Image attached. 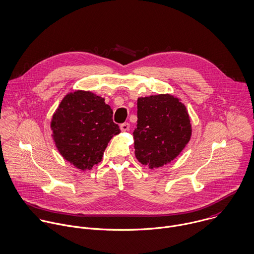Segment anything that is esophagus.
Segmentation results:
<instances>
[{
  "label": "esophagus",
  "instance_id": "1",
  "mask_svg": "<svg viewBox=\"0 0 254 254\" xmlns=\"http://www.w3.org/2000/svg\"><path fill=\"white\" fill-rule=\"evenodd\" d=\"M129 128H130V124H129V123H127V122H125V123H123V124H121V125H120V130H121L122 132H126V131H128V130H129Z\"/></svg>",
  "mask_w": 254,
  "mask_h": 254
}]
</instances>
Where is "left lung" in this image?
Masks as SVG:
<instances>
[{
    "instance_id": "left-lung-1",
    "label": "left lung",
    "mask_w": 254,
    "mask_h": 254,
    "mask_svg": "<svg viewBox=\"0 0 254 254\" xmlns=\"http://www.w3.org/2000/svg\"><path fill=\"white\" fill-rule=\"evenodd\" d=\"M137 109V128L133 132L135 156L150 169L163 167L177 158L190 139L188 110L171 94L140 97Z\"/></svg>"
}]
</instances>
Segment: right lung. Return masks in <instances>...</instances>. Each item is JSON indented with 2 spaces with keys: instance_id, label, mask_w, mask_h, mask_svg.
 Segmentation results:
<instances>
[{
  "instance_id": "add662e5",
  "label": "right lung",
  "mask_w": 254,
  "mask_h": 254,
  "mask_svg": "<svg viewBox=\"0 0 254 254\" xmlns=\"http://www.w3.org/2000/svg\"><path fill=\"white\" fill-rule=\"evenodd\" d=\"M112 115L104 98L91 91L66 94L51 122L52 136L64 159L82 171L100 163L109 141L120 133Z\"/></svg>"
}]
</instances>
